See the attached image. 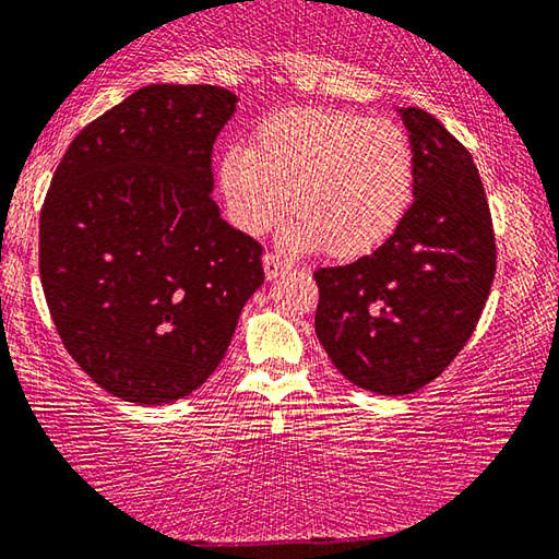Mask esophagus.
<instances>
[{"instance_id":"34e87169","label":"esophagus","mask_w":559,"mask_h":559,"mask_svg":"<svg viewBox=\"0 0 559 559\" xmlns=\"http://www.w3.org/2000/svg\"><path fill=\"white\" fill-rule=\"evenodd\" d=\"M263 271H265V278L273 281L278 278L281 273L288 271V263L283 261L278 253H263Z\"/></svg>"}]
</instances>
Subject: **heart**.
Masks as SVG:
<instances>
[{"label":"heart","instance_id":"1","mask_svg":"<svg viewBox=\"0 0 559 559\" xmlns=\"http://www.w3.org/2000/svg\"><path fill=\"white\" fill-rule=\"evenodd\" d=\"M221 193L238 226L263 234L286 209L288 243L356 259L391 238L413 199L415 156L405 129L388 117L283 109L255 127L251 146L226 148Z\"/></svg>","mask_w":559,"mask_h":559}]
</instances>
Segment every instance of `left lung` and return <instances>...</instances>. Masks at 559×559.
I'll return each mask as SVG.
<instances>
[{"instance_id": "left-lung-1", "label": "left lung", "mask_w": 559, "mask_h": 559, "mask_svg": "<svg viewBox=\"0 0 559 559\" xmlns=\"http://www.w3.org/2000/svg\"><path fill=\"white\" fill-rule=\"evenodd\" d=\"M401 117L415 156L411 209L370 255L313 273L318 341L353 385L378 395L415 393L453 362L498 259L471 152L418 106Z\"/></svg>"}]
</instances>
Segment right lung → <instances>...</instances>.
Returning <instances> with one entry per match:
<instances>
[{"instance_id":"right-lung-1","label":"right lung","mask_w":559,"mask_h":559,"mask_svg":"<svg viewBox=\"0 0 559 559\" xmlns=\"http://www.w3.org/2000/svg\"><path fill=\"white\" fill-rule=\"evenodd\" d=\"M211 84H152L79 131L39 218L59 338L106 393L139 405L197 391L263 283L259 241L221 218L211 154L236 111Z\"/></svg>"}]
</instances>
